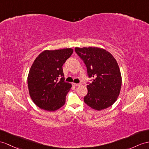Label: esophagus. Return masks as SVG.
<instances>
[{"label": "esophagus", "instance_id": "esophagus-1", "mask_svg": "<svg viewBox=\"0 0 149 149\" xmlns=\"http://www.w3.org/2000/svg\"><path fill=\"white\" fill-rule=\"evenodd\" d=\"M72 85H73L74 86H78V85H79V83H72Z\"/></svg>", "mask_w": 149, "mask_h": 149}]
</instances>
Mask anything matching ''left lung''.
Instances as JSON below:
<instances>
[{
  "label": "left lung",
  "mask_w": 149,
  "mask_h": 149,
  "mask_svg": "<svg viewBox=\"0 0 149 149\" xmlns=\"http://www.w3.org/2000/svg\"><path fill=\"white\" fill-rule=\"evenodd\" d=\"M75 52L83 61L87 74L92 79L86 86L84 102L100 111L112 106L119 95L121 75L116 60L107 50L97 47H76Z\"/></svg>",
  "instance_id": "8db88e82"
}]
</instances>
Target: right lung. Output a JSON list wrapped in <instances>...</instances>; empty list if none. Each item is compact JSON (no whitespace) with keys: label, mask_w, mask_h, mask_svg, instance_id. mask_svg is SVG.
<instances>
[{"label":"right lung","mask_w":149,"mask_h":149,"mask_svg":"<svg viewBox=\"0 0 149 149\" xmlns=\"http://www.w3.org/2000/svg\"><path fill=\"white\" fill-rule=\"evenodd\" d=\"M73 52L71 48L45 50L33 63L28 77L31 99L40 108L54 111L64 106L71 84L64 81L63 66Z\"/></svg>","instance_id":"add662e5"}]
</instances>
